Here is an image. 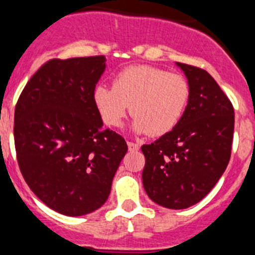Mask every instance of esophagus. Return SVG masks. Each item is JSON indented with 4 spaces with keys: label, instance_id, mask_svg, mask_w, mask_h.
Returning a JSON list of instances; mask_svg holds the SVG:
<instances>
[{
    "label": "esophagus",
    "instance_id": "34e87169",
    "mask_svg": "<svg viewBox=\"0 0 255 255\" xmlns=\"http://www.w3.org/2000/svg\"><path fill=\"white\" fill-rule=\"evenodd\" d=\"M127 144H128V148H129V150H138L140 148V145L138 144V143L132 142V140H128Z\"/></svg>",
    "mask_w": 255,
    "mask_h": 255
}]
</instances>
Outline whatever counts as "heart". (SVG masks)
I'll use <instances>...</instances> for the list:
<instances>
[{"mask_svg":"<svg viewBox=\"0 0 255 255\" xmlns=\"http://www.w3.org/2000/svg\"><path fill=\"white\" fill-rule=\"evenodd\" d=\"M189 100V85L179 73L148 65H133L113 77L112 88L98 86L93 101L103 122L118 127L129 111L133 129L167 134L179 123Z\"/></svg>","mask_w":255,"mask_h":255,"instance_id":"1","label":"heart"}]
</instances>
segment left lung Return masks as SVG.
<instances>
[{"label":"left lung","instance_id":"1","mask_svg":"<svg viewBox=\"0 0 255 255\" xmlns=\"http://www.w3.org/2000/svg\"><path fill=\"white\" fill-rule=\"evenodd\" d=\"M188 78L189 100L179 123L150 144L142 179L154 203L184 209L198 203L216 185L231 159L234 108L207 71L179 63Z\"/></svg>","mask_w":255,"mask_h":255}]
</instances>
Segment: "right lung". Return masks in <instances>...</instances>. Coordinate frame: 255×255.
Here are the masks:
<instances>
[{
    "mask_svg": "<svg viewBox=\"0 0 255 255\" xmlns=\"http://www.w3.org/2000/svg\"><path fill=\"white\" fill-rule=\"evenodd\" d=\"M105 56L53 58L29 78L14 108V148L31 190L53 211L83 216L102 207L127 153L102 129L93 92Z\"/></svg>",
    "mask_w": 255,
    "mask_h": 255,
    "instance_id": "1",
    "label": "right lung"
}]
</instances>
